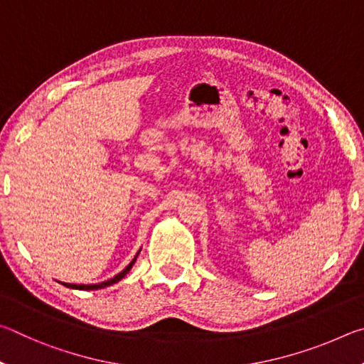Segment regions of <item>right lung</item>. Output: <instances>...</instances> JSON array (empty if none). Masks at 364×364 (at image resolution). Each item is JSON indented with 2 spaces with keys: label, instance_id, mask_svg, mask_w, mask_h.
Segmentation results:
<instances>
[{
  "label": "right lung",
  "instance_id": "right-lung-1",
  "mask_svg": "<svg viewBox=\"0 0 364 364\" xmlns=\"http://www.w3.org/2000/svg\"><path fill=\"white\" fill-rule=\"evenodd\" d=\"M141 252V250H139ZM138 252V254H139ZM138 254H136V257H138ZM136 257L133 258L132 260V263L128 264V267L122 271V273H119L117 276H114L112 279H109V281H104V282H100V284H90V286H85V284H67V282H63L64 286H67V287H72V289H80V291H95V289H102V287H106V286H112V284H115V282H119L122 278H125L127 276V273L128 271L132 269V267L134 264V262H136Z\"/></svg>",
  "mask_w": 364,
  "mask_h": 364
}]
</instances>
